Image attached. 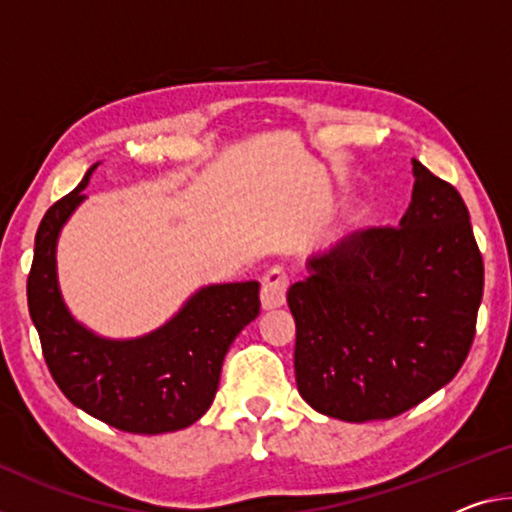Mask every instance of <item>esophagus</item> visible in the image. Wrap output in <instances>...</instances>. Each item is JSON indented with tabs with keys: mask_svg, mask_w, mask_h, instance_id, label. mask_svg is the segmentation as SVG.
Returning a JSON list of instances; mask_svg holds the SVG:
<instances>
[{
	"mask_svg": "<svg viewBox=\"0 0 512 512\" xmlns=\"http://www.w3.org/2000/svg\"><path fill=\"white\" fill-rule=\"evenodd\" d=\"M286 290H288V274L281 267H272L265 272L261 281V304L263 309H279L286 304Z\"/></svg>",
	"mask_w": 512,
	"mask_h": 512,
	"instance_id": "1",
	"label": "esophagus"
}]
</instances>
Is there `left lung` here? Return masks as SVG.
<instances>
[{
    "label": "left lung",
    "mask_w": 512,
    "mask_h": 512,
    "mask_svg": "<svg viewBox=\"0 0 512 512\" xmlns=\"http://www.w3.org/2000/svg\"><path fill=\"white\" fill-rule=\"evenodd\" d=\"M398 226L309 258L288 290L295 380L320 414L364 423L412 410L465 364L483 300V256L458 190L412 160Z\"/></svg>",
    "instance_id": "obj_1"
}]
</instances>
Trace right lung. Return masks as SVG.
Wrapping results in <instances>:
<instances>
[{
  "mask_svg": "<svg viewBox=\"0 0 512 512\" xmlns=\"http://www.w3.org/2000/svg\"><path fill=\"white\" fill-rule=\"evenodd\" d=\"M96 167L38 226L27 279L29 316L41 336L45 364L70 403L135 435L183 430L215 400L226 352L261 311V283H215L196 290L160 329L128 341L102 338L80 325L59 290L57 238L86 199L82 190Z\"/></svg>",
  "mask_w": 512,
  "mask_h": 512,
  "instance_id": "right-lung-1",
  "label": "right lung"
}]
</instances>
